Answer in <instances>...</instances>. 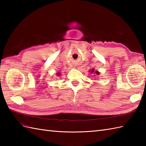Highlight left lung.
Wrapping results in <instances>:
<instances>
[{
    "mask_svg": "<svg viewBox=\"0 0 146 146\" xmlns=\"http://www.w3.org/2000/svg\"><path fill=\"white\" fill-rule=\"evenodd\" d=\"M94 70L93 69V70H92V73H94ZM95 73H96V74H97V75H98V73H99L97 71H95Z\"/></svg>",
    "mask_w": 146,
    "mask_h": 146,
    "instance_id": "8db88e82",
    "label": "left lung"
}]
</instances>
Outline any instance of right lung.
Wrapping results in <instances>:
<instances>
[{
    "mask_svg": "<svg viewBox=\"0 0 146 146\" xmlns=\"http://www.w3.org/2000/svg\"><path fill=\"white\" fill-rule=\"evenodd\" d=\"M60 73H59L58 74V75H60Z\"/></svg>",
    "mask_w": 146,
    "mask_h": 146,
    "instance_id": "obj_1",
    "label": "right lung"
}]
</instances>
